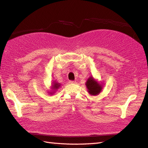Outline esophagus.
I'll return each mask as SVG.
<instances>
[{"instance_id": "1", "label": "esophagus", "mask_w": 148, "mask_h": 148, "mask_svg": "<svg viewBox=\"0 0 148 148\" xmlns=\"http://www.w3.org/2000/svg\"><path fill=\"white\" fill-rule=\"evenodd\" d=\"M76 83H77V82L76 81H70L69 82V83H70V84H75Z\"/></svg>"}]
</instances>
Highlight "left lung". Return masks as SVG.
I'll return each instance as SVG.
<instances>
[{
  "instance_id": "1",
  "label": "left lung",
  "mask_w": 148,
  "mask_h": 148,
  "mask_svg": "<svg viewBox=\"0 0 148 148\" xmlns=\"http://www.w3.org/2000/svg\"><path fill=\"white\" fill-rule=\"evenodd\" d=\"M102 84L98 82L96 79L94 78L91 76L90 77H89L86 82V84H85L88 93L92 96L99 95L102 90L103 86Z\"/></svg>"
}]
</instances>
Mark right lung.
<instances>
[{
  "label": "right lung",
  "mask_w": 148,
  "mask_h": 148,
  "mask_svg": "<svg viewBox=\"0 0 148 148\" xmlns=\"http://www.w3.org/2000/svg\"><path fill=\"white\" fill-rule=\"evenodd\" d=\"M60 86H61V84L60 83H57L56 81H53L52 83V84H51V90H50V91L48 92V93L49 94V95H53V94H54L58 90V89H59Z\"/></svg>",
  "instance_id": "1"
}]
</instances>
